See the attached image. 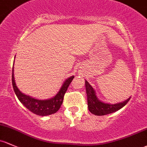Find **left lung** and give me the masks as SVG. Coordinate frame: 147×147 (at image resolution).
<instances>
[{"mask_svg": "<svg viewBox=\"0 0 147 147\" xmlns=\"http://www.w3.org/2000/svg\"><path fill=\"white\" fill-rule=\"evenodd\" d=\"M86 88L87 96H88V109L91 113L96 116H105L118 111L123 108L130 99L128 98L124 102L114 104V105L104 103L97 99L94 89L87 80H86Z\"/></svg>", "mask_w": 147, "mask_h": 147, "instance_id": "left-lung-1", "label": "left lung"}]
</instances>
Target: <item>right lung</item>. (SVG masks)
Here are the masks:
<instances>
[{
  "mask_svg": "<svg viewBox=\"0 0 147 147\" xmlns=\"http://www.w3.org/2000/svg\"><path fill=\"white\" fill-rule=\"evenodd\" d=\"M74 76H71L64 81L62 86L59 90L57 94L53 98L46 100H39V99L33 98L30 96L26 95L20 92V90L17 88L16 83L14 78L13 70H12V82L13 86L14 91L16 94L17 98L21 102V103L29 110L38 116H48L56 113L60 109L61 104L64 99V96L67 92L68 87L73 80Z\"/></svg>",
  "mask_w": 147,
  "mask_h": 147,
  "instance_id": "add662e5",
  "label": "right lung"
}]
</instances>
